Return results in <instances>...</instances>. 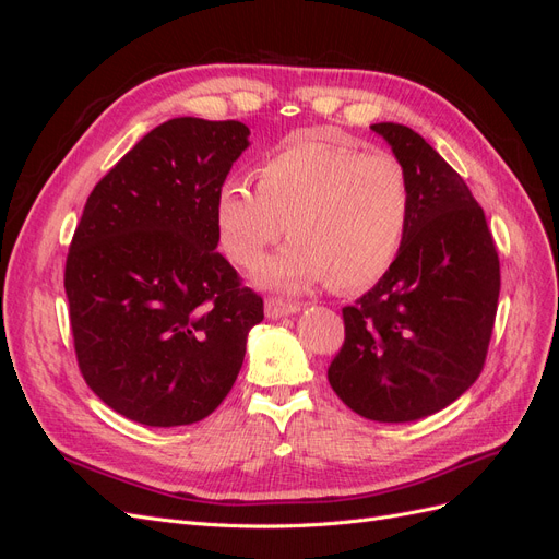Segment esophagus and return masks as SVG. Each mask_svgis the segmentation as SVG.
<instances>
[{
  "mask_svg": "<svg viewBox=\"0 0 559 559\" xmlns=\"http://www.w3.org/2000/svg\"><path fill=\"white\" fill-rule=\"evenodd\" d=\"M300 310L298 302H286V300H280V298H267L265 300V314L270 319H280V317H286V314H296Z\"/></svg>",
  "mask_w": 559,
  "mask_h": 559,
  "instance_id": "esophagus-1",
  "label": "esophagus"
}]
</instances>
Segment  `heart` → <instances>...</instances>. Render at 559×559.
Segmentation results:
<instances>
[{"label": "heart", "instance_id": "1", "mask_svg": "<svg viewBox=\"0 0 559 559\" xmlns=\"http://www.w3.org/2000/svg\"><path fill=\"white\" fill-rule=\"evenodd\" d=\"M411 216V177L396 156L329 138H302L263 158L257 189L228 177L214 193L216 240L235 265L257 267L284 228L294 238L257 273L277 292L324 280L335 292L376 284L399 257Z\"/></svg>", "mask_w": 559, "mask_h": 559}]
</instances>
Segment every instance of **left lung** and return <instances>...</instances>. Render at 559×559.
<instances>
[{"label": "left lung", "mask_w": 559, "mask_h": 559, "mask_svg": "<svg viewBox=\"0 0 559 559\" xmlns=\"http://www.w3.org/2000/svg\"><path fill=\"white\" fill-rule=\"evenodd\" d=\"M411 177L413 216L394 263L343 308L329 382L373 421L443 411L478 380L499 302V253L464 179L415 130L376 123Z\"/></svg>", "instance_id": "8db88e82"}]
</instances>
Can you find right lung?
Segmentation results:
<instances>
[{
    "label": "right lung",
    "instance_id": "right-lung-1",
    "mask_svg": "<svg viewBox=\"0 0 559 559\" xmlns=\"http://www.w3.org/2000/svg\"><path fill=\"white\" fill-rule=\"evenodd\" d=\"M249 146L240 121L181 116L95 183L67 253L81 376L146 427L212 415L238 378L263 298L216 251L214 193Z\"/></svg>",
    "mask_w": 559,
    "mask_h": 559
}]
</instances>
